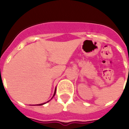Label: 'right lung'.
<instances>
[{
  "instance_id": "add662e5",
  "label": "right lung",
  "mask_w": 129,
  "mask_h": 129,
  "mask_svg": "<svg viewBox=\"0 0 129 129\" xmlns=\"http://www.w3.org/2000/svg\"><path fill=\"white\" fill-rule=\"evenodd\" d=\"M55 92H56V90H55V92H54V94H53V96H54L55 94ZM53 97H52V98H53ZM48 102H49V101H48ZM43 104H44V103H43ZM43 104H39V106H40V105H43Z\"/></svg>"
}]
</instances>
